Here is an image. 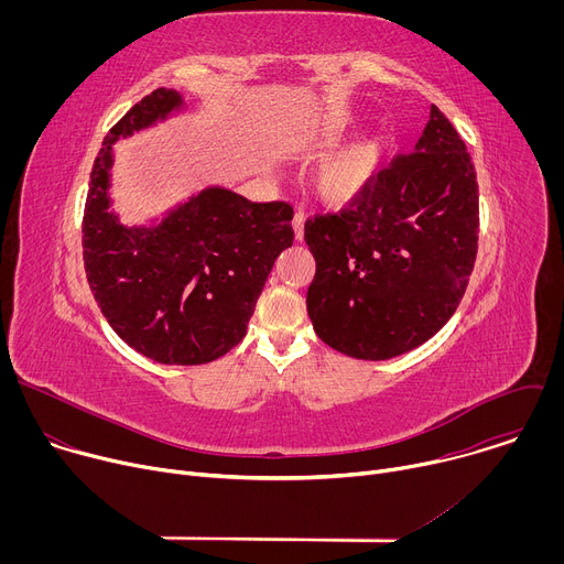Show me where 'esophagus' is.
I'll list each match as a JSON object with an SVG mask.
<instances>
[{"label": "esophagus", "mask_w": 564, "mask_h": 564, "mask_svg": "<svg viewBox=\"0 0 564 564\" xmlns=\"http://www.w3.org/2000/svg\"><path fill=\"white\" fill-rule=\"evenodd\" d=\"M292 225H294V236H296V240H303V225H305V214H303V212H296V214H294V220H292Z\"/></svg>", "instance_id": "obj_1"}]
</instances>
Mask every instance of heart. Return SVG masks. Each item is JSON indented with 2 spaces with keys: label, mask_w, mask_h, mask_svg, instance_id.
<instances>
[{
  "label": "heart",
  "mask_w": 564,
  "mask_h": 564,
  "mask_svg": "<svg viewBox=\"0 0 564 564\" xmlns=\"http://www.w3.org/2000/svg\"><path fill=\"white\" fill-rule=\"evenodd\" d=\"M383 163V142L377 138L359 140L333 153L318 167V192L333 203H352L375 183Z\"/></svg>",
  "instance_id": "b5f03b06"
}]
</instances>
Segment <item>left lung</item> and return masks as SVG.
I'll use <instances>...</instances> for the list:
<instances>
[{
  "label": "left lung",
  "mask_w": 564,
  "mask_h": 564,
  "mask_svg": "<svg viewBox=\"0 0 564 564\" xmlns=\"http://www.w3.org/2000/svg\"><path fill=\"white\" fill-rule=\"evenodd\" d=\"M477 231L473 160L433 105L415 149L392 158L364 196L305 220L316 261L305 299L314 333L366 361L422 346L466 292Z\"/></svg>",
  "instance_id": "1"
}]
</instances>
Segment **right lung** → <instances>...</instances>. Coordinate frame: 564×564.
<instances>
[{
  "instance_id": "right-lung-1",
  "label": "right lung",
  "mask_w": 564,
  "mask_h": 564,
  "mask_svg": "<svg viewBox=\"0 0 564 564\" xmlns=\"http://www.w3.org/2000/svg\"><path fill=\"white\" fill-rule=\"evenodd\" d=\"M183 109L155 89L107 133L91 170L83 257L91 292L118 337L158 364L198 366L229 352L276 257L292 246V205L252 203L207 187L151 227H127L111 207L113 142Z\"/></svg>"
}]
</instances>
